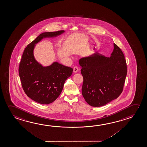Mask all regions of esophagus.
<instances>
[{"label": "esophagus", "instance_id": "34e87169", "mask_svg": "<svg viewBox=\"0 0 147 147\" xmlns=\"http://www.w3.org/2000/svg\"><path fill=\"white\" fill-rule=\"evenodd\" d=\"M78 67H74V69H73V72L74 73H76L78 72Z\"/></svg>", "mask_w": 147, "mask_h": 147}]
</instances>
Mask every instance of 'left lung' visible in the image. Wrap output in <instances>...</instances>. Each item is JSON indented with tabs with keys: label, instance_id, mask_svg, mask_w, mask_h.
I'll use <instances>...</instances> for the list:
<instances>
[{
	"label": "left lung",
	"instance_id": "1",
	"mask_svg": "<svg viewBox=\"0 0 147 147\" xmlns=\"http://www.w3.org/2000/svg\"><path fill=\"white\" fill-rule=\"evenodd\" d=\"M84 82L82 94L89 105L99 107L117 98L127 74L125 56L118 46L109 57L95 54L79 60Z\"/></svg>",
	"mask_w": 147,
	"mask_h": 147
}]
</instances>
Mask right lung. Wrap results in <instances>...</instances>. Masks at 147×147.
Here are the masks:
<instances>
[{
  "mask_svg": "<svg viewBox=\"0 0 147 147\" xmlns=\"http://www.w3.org/2000/svg\"><path fill=\"white\" fill-rule=\"evenodd\" d=\"M65 32L41 33L27 46L22 56L18 70L22 87L28 96L39 104L48 105L57 98L65 80L72 74L73 69L56 61L43 66L35 58L34 48L43 39L54 38Z\"/></svg>",
  "mask_w": 147,
  "mask_h": 147,
  "instance_id": "right-lung-1",
  "label": "right lung"
}]
</instances>
